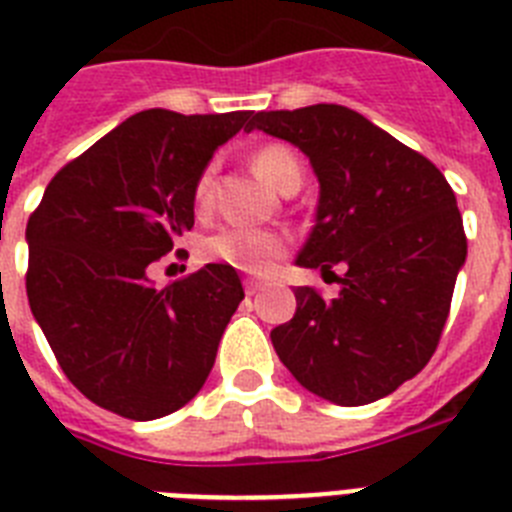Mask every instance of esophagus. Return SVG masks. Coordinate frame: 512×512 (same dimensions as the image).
Segmentation results:
<instances>
[{
	"instance_id": "obj_1",
	"label": "esophagus",
	"mask_w": 512,
	"mask_h": 512,
	"mask_svg": "<svg viewBox=\"0 0 512 512\" xmlns=\"http://www.w3.org/2000/svg\"><path fill=\"white\" fill-rule=\"evenodd\" d=\"M264 282H259V279H246V295H259L261 290H264Z\"/></svg>"
}]
</instances>
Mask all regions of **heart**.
<instances>
[{
  "instance_id": "obj_1",
  "label": "heart",
  "mask_w": 512,
  "mask_h": 512,
  "mask_svg": "<svg viewBox=\"0 0 512 512\" xmlns=\"http://www.w3.org/2000/svg\"><path fill=\"white\" fill-rule=\"evenodd\" d=\"M253 173L264 183L282 191L290 181L303 178L298 155L287 150L285 144H266L251 157ZM196 207H209L212 202V170H204L194 186ZM287 251L285 235L277 230H264V227H243L230 225L217 230L204 240V256L220 264L233 266L246 274H266L282 259Z\"/></svg>"
}]
</instances>
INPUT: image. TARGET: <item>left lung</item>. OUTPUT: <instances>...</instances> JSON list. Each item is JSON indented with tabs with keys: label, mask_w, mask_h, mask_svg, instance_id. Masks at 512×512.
<instances>
[{
	"label": "left lung",
	"mask_w": 512,
	"mask_h": 512,
	"mask_svg": "<svg viewBox=\"0 0 512 512\" xmlns=\"http://www.w3.org/2000/svg\"><path fill=\"white\" fill-rule=\"evenodd\" d=\"M295 144L318 178L316 225L295 264L342 266L339 298L298 287L272 331L279 360L310 393L362 406L430 362L466 264L464 222L445 176L352 108L261 111L251 129Z\"/></svg>",
	"instance_id": "obj_1"
}]
</instances>
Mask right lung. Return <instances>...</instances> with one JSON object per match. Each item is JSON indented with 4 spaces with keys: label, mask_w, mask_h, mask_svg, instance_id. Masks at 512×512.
Returning a JSON list of instances; mask_svg holds the SVG:
<instances>
[{
    "label": "right lung",
    "mask_w": 512,
    "mask_h": 512,
    "mask_svg": "<svg viewBox=\"0 0 512 512\" xmlns=\"http://www.w3.org/2000/svg\"><path fill=\"white\" fill-rule=\"evenodd\" d=\"M251 111L134 113L61 168L30 214L28 303L61 370L121 417H165L202 391L243 300L233 266L157 290L150 266L194 227V186Z\"/></svg>",
    "instance_id": "obj_1"
}]
</instances>
